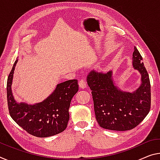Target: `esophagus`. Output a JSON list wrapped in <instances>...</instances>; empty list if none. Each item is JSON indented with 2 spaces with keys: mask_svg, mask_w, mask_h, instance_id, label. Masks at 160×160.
Returning a JSON list of instances; mask_svg holds the SVG:
<instances>
[{
  "mask_svg": "<svg viewBox=\"0 0 160 160\" xmlns=\"http://www.w3.org/2000/svg\"><path fill=\"white\" fill-rule=\"evenodd\" d=\"M78 85H79V87L81 89H85V88H87V85H86V82L84 80H80L78 82Z\"/></svg>",
  "mask_w": 160,
  "mask_h": 160,
  "instance_id": "esophagus-1",
  "label": "esophagus"
}]
</instances>
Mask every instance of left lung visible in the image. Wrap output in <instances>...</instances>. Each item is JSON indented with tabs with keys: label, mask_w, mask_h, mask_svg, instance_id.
<instances>
[{
	"label": "left lung",
	"mask_w": 160,
	"mask_h": 160,
	"mask_svg": "<svg viewBox=\"0 0 160 160\" xmlns=\"http://www.w3.org/2000/svg\"><path fill=\"white\" fill-rule=\"evenodd\" d=\"M140 53L135 46L134 69L141 75V84L133 92L119 88L112 78V70L107 72L91 70L87 82L92 90L95 118L101 128L115 131L130 130L142 121L150 110L151 90L149 75Z\"/></svg>",
	"instance_id": "obj_1"
}]
</instances>
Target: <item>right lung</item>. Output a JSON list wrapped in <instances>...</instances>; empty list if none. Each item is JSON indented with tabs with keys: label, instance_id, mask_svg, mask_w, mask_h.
Segmentation results:
<instances>
[{
	"label": "right lung",
	"instance_id": "1",
	"mask_svg": "<svg viewBox=\"0 0 160 160\" xmlns=\"http://www.w3.org/2000/svg\"><path fill=\"white\" fill-rule=\"evenodd\" d=\"M18 59L7 81V99L10 115L20 127L30 135L48 138L59 134L67 128L70 118V102L78 91L77 80L58 84L55 90L42 102L28 105L18 102L12 92V82Z\"/></svg>",
	"mask_w": 160,
	"mask_h": 160
}]
</instances>
